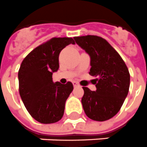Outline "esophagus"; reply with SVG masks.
<instances>
[{
	"label": "esophagus",
	"instance_id": "esophagus-1",
	"mask_svg": "<svg viewBox=\"0 0 147 147\" xmlns=\"http://www.w3.org/2000/svg\"><path fill=\"white\" fill-rule=\"evenodd\" d=\"M73 85H74V87H76V86H79V83H77V82H76V81H74V82H73Z\"/></svg>",
	"mask_w": 147,
	"mask_h": 147
}]
</instances>
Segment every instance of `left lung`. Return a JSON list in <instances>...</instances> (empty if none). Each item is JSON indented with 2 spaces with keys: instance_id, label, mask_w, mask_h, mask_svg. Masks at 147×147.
Masks as SVG:
<instances>
[{
  "instance_id": "left-lung-1",
  "label": "left lung",
  "mask_w": 147,
  "mask_h": 147,
  "mask_svg": "<svg viewBox=\"0 0 147 147\" xmlns=\"http://www.w3.org/2000/svg\"><path fill=\"white\" fill-rule=\"evenodd\" d=\"M90 55V71L96 79V91L87 87L81 102L88 118L97 121L111 118L121 108L130 87V74L119 54L105 39L96 36L74 37Z\"/></svg>"
}]
</instances>
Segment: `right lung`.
<instances>
[{"mask_svg":"<svg viewBox=\"0 0 147 147\" xmlns=\"http://www.w3.org/2000/svg\"><path fill=\"white\" fill-rule=\"evenodd\" d=\"M74 45L72 38H52L24 58L18 72L19 91L30 115L42 124H52L64 115L65 102L73 84L54 83L52 74L59 68L60 52Z\"/></svg>","mask_w":147,"mask_h":147,"instance_id":"1","label":"right lung"}]
</instances>
